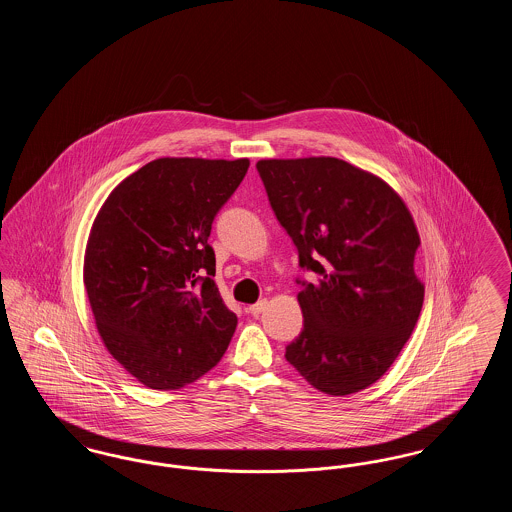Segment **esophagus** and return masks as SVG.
<instances>
[{
	"label": "esophagus",
	"instance_id": "esophagus-1",
	"mask_svg": "<svg viewBox=\"0 0 512 512\" xmlns=\"http://www.w3.org/2000/svg\"><path fill=\"white\" fill-rule=\"evenodd\" d=\"M265 309H267V299H261V301H257L255 305H249V307H247V313L253 315V317H259Z\"/></svg>",
	"mask_w": 512,
	"mask_h": 512
}]
</instances>
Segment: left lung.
<instances>
[{"label":"left lung","instance_id":"8db88e82","mask_svg":"<svg viewBox=\"0 0 512 512\" xmlns=\"http://www.w3.org/2000/svg\"><path fill=\"white\" fill-rule=\"evenodd\" d=\"M257 171L299 267L317 274L297 280L303 330L286 361L328 395L365 390L393 365L422 309L413 217L390 184L336 157L261 159Z\"/></svg>","mask_w":512,"mask_h":512}]
</instances>
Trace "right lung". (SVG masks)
Masks as SVG:
<instances>
[{
    "instance_id": "add662e5",
    "label": "right lung",
    "mask_w": 512,
    "mask_h": 512,
    "mask_svg": "<svg viewBox=\"0 0 512 512\" xmlns=\"http://www.w3.org/2000/svg\"><path fill=\"white\" fill-rule=\"evenodd\" d=\"M247 169L249 159H155L122 180L92 224L84 286L99 336L151 390L192 384L234 336L207 240Z\"/></svg>"
}]
</instances>
